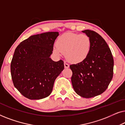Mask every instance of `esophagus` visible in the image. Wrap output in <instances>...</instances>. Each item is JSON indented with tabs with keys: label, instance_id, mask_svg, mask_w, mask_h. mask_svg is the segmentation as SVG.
Returning a JSON list of instances; mask_svg holds the SVG:
<instances>
[{
	"label": "esophagus",
	"instance_id": "esophagus-1",
	"mask_svg": "<svg viewBox=\"0 0 125 125\" xmlns=\"http://www.w3.org/2000/svg\"><path fill=\"white\" fill-rule=\"evenodd\" d=\"M64 67L65 68H68L69 67V65L67 64V63L64 62Z\"/></svg>",
	"mask_w": 125,
	"mask_h": 125
}]
</instances>
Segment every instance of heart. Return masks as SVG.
Masks as SVG:
<instances>
[{
  "label": "heart",
  "instance_id": "obj_1",
  "mask_svg": "<svg viewBox=\"0 0 125 125\" xmlns=\"http://www.w3.org/2000/svg\"><path fill=\"white\" fill-rule=\"evenodd\" d=\"M91 46V40L87 35L67 32L58 38L56 45L53 48V52L57 56L65 53L69 62L78 64L86 59L90 53Z\"/></svg>",
  "mask_w": 125,
  "mask_h": 125
}]
</instances>
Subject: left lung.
<instances>
[{
  "label": "left lung",
  "instance_id": "obj_1",
  "mask_svg": "<svg viewBox=\"0 0 125 125\" xmlns=\"http://www.w3.org/2000/svg\"><path fill=\"white\" fill-rule=\"evenodd\" d=\"M82 32L90 38L91 50L84 61L70 65L71 81L77 94L89 98L106 90L113 76L114 60L106 42L98 33L89 30Z\"/></svg>",
  "mask_w": 125,
  "mask_h": 125
}]
</instances>
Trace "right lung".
<instances>
[{
	"instance_id": "right-lung-1",
	"label": "right lung",
	"mask_w": 125,
	"mask_h": 125,
	"mask_svg": "<svg viewBox=\"0 0 125 125\" xmlns=\"http://www.w3.org/2000/svg\"><path fill=\"white\" fill-rule=\"evenodd\" d=\"M58 32L32 35L15 49L11 63L13 85L30 100H40L52 93L56 78L64 69L62 60L53 61L54 41Z\"/></svg>"
}]
</instances>
